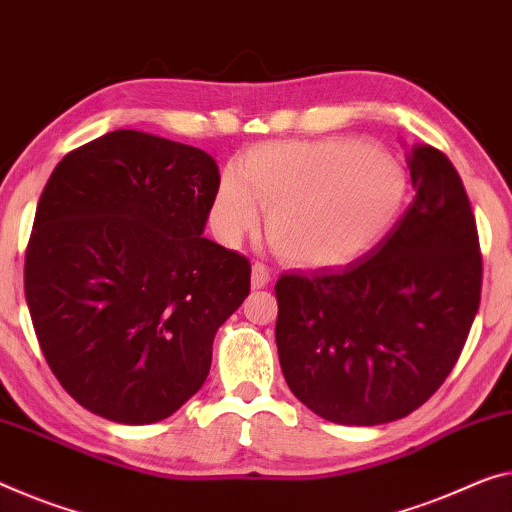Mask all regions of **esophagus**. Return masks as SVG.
<instances>
[{
  "label": "esophagus",
  "instance_id": "1",
  "mask_svg": "<svg viewBox=\"0 0 512 512\" xmlns=\"http://www.w3.org/2000/svg\"><path fill=\"white\" fill-rule=\"evenodd\" d=\"M270 281H272V270H270V267L263 265V263H258V261L251 265V286L258 290V288H265Z\"/></svg>",
  "mask_w": 512,
  "mask_h": 512
}]
</instances>
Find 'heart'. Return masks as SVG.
I'll return each instance as SVG.
<instances>
[{
  "label": "heart",
  "mask_w": 512,
  "mask_h": 512,
  "mask_svg": "<svg viewBox=\"0 0 512 512\" xmlns=\"http://www.w3.org/2000/svg\"><path fill=\"white\" fill-rule=\"evenodd\" d=\"M267 210V235L300 267H338L364 256L396 222L405 178L387 157L350 139L279 141L242 157L219 180L212 229L240 240Z\"/></svg>",
  "instance_id": "1"
}]
</instances>
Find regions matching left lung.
I'll return each mask as SVG.
<instances>
[{"label":"left lung","mask_w":512,"mask_h":512,"mask_svg":"<svg viewBox=\"0 0 512 512\" xmlns=\"http://www.w3.org/2000/svg\"><path fill=\"white\" fill-rule=\"evenodd\" d=\"M410 208L343 270L281 274L277 350L297 400L341 426H380L426 403L453 371L481 304L469 196L428 144L407 155Z\"/></svg>","instance_id":"obj_1"}]
</instances>
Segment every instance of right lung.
Listing matches in <instances>:
<instances>
[{
  "instance_id": "1",
  "label": "right lung",
  "mask_w": 512,
  "mask_h": 512,
  "mask_svg": "<svg viewBox=\"0 0 512 512\" xmlns=\"http://www.w3.org/2000/svg\"><path fill=\"white\" fill-rule=\"evenodd\" d=\"M219 169L201 148L114 130L70 151L38 201L25 297L43 357L102 419H167L206 382L251 265L203 238Z\"/></svg>"
}]
</instances>
